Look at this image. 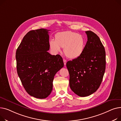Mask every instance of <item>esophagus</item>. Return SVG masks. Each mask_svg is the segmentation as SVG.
I'll list each match as a JSON object with an SVG mask.
<instances>
[{
  "label": "esophagus",
  "mask_w": 121,
  "mask_h": 121,
  "mask_svg": "<svg viewBox=\"0 0 121 121\" xmlns=\"http://www.w3.org/2000/svg\"><path fill=\"white\" fill-rule=\"evenodd\" d=\"M63 62H64V65H66L67 60H65V59H63Z\"/></svg>",
  "instance_id": "esophagus-1"
}]
</instances>
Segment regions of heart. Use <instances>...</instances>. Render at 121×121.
I'll use <instances>...</instances> for the list:
<instances>
[{"label": "heart", "instance_id": "1", "mask_svg": "<svg viewBox=\"0 0 121 121\" xmlns=\"http://www.w3.org/2000/svg\"><path fill=\"white\" fill-rule=\"evenodd\" d=\"M55 39L49 41V47L54 54H58L63 48V52L69 59H75L82 54L86 48V39L82 35L71 31L56 33Z\"/></svg>", "mask_w": 121, "mask_h": 121}]
</instances>
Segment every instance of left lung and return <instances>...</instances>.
<instances>
[{
  "label": "left lung",
  "instance_id": "left-lung-1",
  "mask_svg": "<svg viewBox=\"0 0 121 121\" xmlns=\"http://www.w3.org/2000/svg\"><path fill=\"white\" fill-rule=\"evenodd\" d=\"M87 41L82 54L68 61L70 88L80 97L88 96L100 87L105 70V52L100 38L91 31L86 32Z\"/></svg>",
  "mask_w": 121,
  "mask_h": 121
}]
</instances>
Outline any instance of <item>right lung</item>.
<instances>
[{
  "label": "right lung",
  "instance_id": "right-lung-1",
  "mask_svg": "<svg viewBox=\"0 0 121 121\" xmlns=\"http://www.w3.org/2000/svg\"><path fill=\"white\" fill-rule=\"evenodd\" d=\"M49 31L41 28L28 32L16 51L17 72L21 83L28 94L39 99L50 94L54 76L64 66L60 55L47 52Z\"/></svg>",
  "mask_w": 121,
  "mask_h": 121
}]
</instances>
